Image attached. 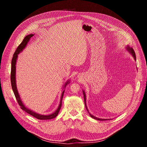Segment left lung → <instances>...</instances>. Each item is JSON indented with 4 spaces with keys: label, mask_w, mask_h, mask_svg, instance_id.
I'll return each mask as SVG.
<instances>
[{
    "label": "left lung",
    "mask_w": 147,
    "mask_h": 147,
    "mask_svg": "<svg viewBox=\"0 0 147 147\" xmlns=\"http://www.w3.org/2000/svg\"><path fill=\"white\" fill-rule=\"evenodd\" d=\"M126 50H127L129 53L132 56V57H134V60L136 61V54H135V52H134V50H133V49H132L131 47H130L129 46V45H127V46H126ZM83 96H84V105H85V107H86V110H87V112L89 113V114H90V117H91V118H94V119H97V120H100V121H105V120L110 119H102V118H97L96 117H94V115H91L90 112H89V110H88V108H87V106H86V94H85V92H84V90H83Z\"/></svg>",
    "instance_id": "8db88e82"
}]
</instances>
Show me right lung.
Listing matches in <instances>:
<instances>
[{
	"mask_svg": "<svg viewBox=\"0 0 147 147\" xmlns=\"http://www.w3.org/2000/svg\"><path fill=\"white\" fill-rule=\"evenodd\" d=\"M34 34H29L28 35H26V36L24 37V38L23 39V42L21 43L20 45L18 47V48H16V50L14 53V55L13 56V58L11 60V87H12V90L13 91V92H14L15 96L16 97V99L17 100L18 103L20 105V106L21 107V109L22 110H23L24 111H25L26 112H27L28 113L30 114V115H32L34 117L38 119H42V120H45V119H53L55 118V117H57V115H58L59 110L61 108V105H62V100H63V97L64 96V92L65 90L63 91V92H62V94L61 96V100H60V102H59V105L57 107V110L55 111V112H53L50 115H41L37 113L36 112H34L32 110H30L28 108H27V107H26L25 105L24 104V103L22 101L21 97L19 94L18 91V89H17V86H16V61L18 59V55L20 54V53H21L22 51H23L24 49L26 48V47L27 46L28 43L29 42L30 38L32 37V36H34ZM70 80H69L67 81L64 85L63 86V89H64L65 88V86H67V84H69L70 83Z\"/></svg>",
	"mask_w": 147,
	"mask_h": 147,
	"instance_id": "1",
	"label": "right lung"
}]
</instances>
